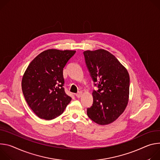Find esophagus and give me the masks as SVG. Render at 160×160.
Masks as SVG:
<instances>
[{
	"mask_svg": "<svg viewBox=\"0 0 160 160\" xmlns=\"http://www.w3.org/2000/svg\"><path fill=\"white\" fill-rule=\"evenodd\" d=\"M81 95H82V92H78V93L76 94V96L78 98H80V97H81Z\"/></svg>",
	"mask_w": 160,
	"mask_h": 160,
	"instance_id": "obj_1",
	"label": "esophagus"
}]
</instances>
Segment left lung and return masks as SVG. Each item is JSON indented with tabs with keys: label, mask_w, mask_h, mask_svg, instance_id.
Returning <instances> with one entry per match:
<instances>
[{
	"label": "left lung",
	"mask_w": 160,
	"mask_h": 160,
	"mask_svg": "<svg viewBox=\"0 0 160 160\" xmlns=\"http://www.w3.org/2000/svg\"><path fill=\"white\" fill-rule=\"evenodd\" d=\"M85 63L94 86L93 104L87 114L101 125L114 122L125 111L128 101L130 76L127 70L109 51L83 52Z\"/></svg>",
	"instance_id": "8db88e82"
}]
</instances>
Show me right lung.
<instances>
[{
	"label": "right lung",
	"mask_w": 160,
	"mask_h": 160,
	"mask_svg": "<svg viewBox=\"0 0 160 160\" xmlns=\"http://www.w3.org/2000/svg\"><path fill=\"white\" fill-rule=\"evenodd\" d=\"M76 51L46 50L28 66L22 82L29 107L39 118L51 120L61 115L71 101L65 92L63 70Z\"/></svg>",
	"instance_id": "1"
}]
</instances>
